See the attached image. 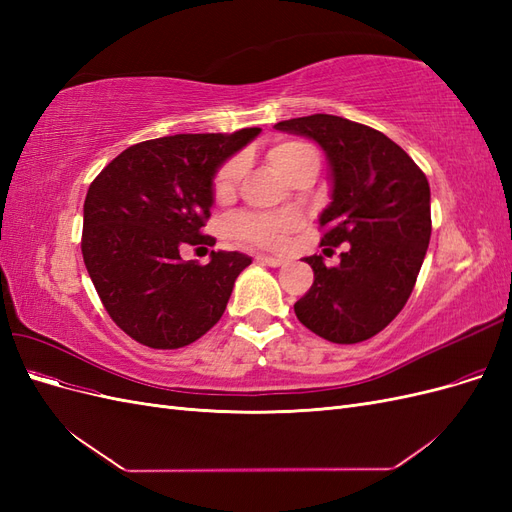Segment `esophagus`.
<instances>
[{"label":"esophagus","mask_w":512,"mask_h":512,"mask_svg":"<svg viewBox=\"0 0 512 512\" xmlns=\"http://www.w3.org/2000/svg\"><path fill=\"white\" fill-rule=\"evenodd\" d=\"M258 262H262V265H269V267H282L284 265V258H277V256H265V254H260L258 258H256Z\"/></svg>","instance_id":"esophagus-1"}]
</instances>
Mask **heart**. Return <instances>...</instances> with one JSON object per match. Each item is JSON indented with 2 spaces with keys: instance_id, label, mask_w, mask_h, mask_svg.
Returning <instances> with one entry per match:
<instances>
[{
  "instance_id": "heart-1",
  "label": "heart",
  "mask_w": 512,
  "mask_h": 512,
  "mask_svg": "<svg viewBox=\"0 0 512 512\" xmlns=\"http://www.w3.org/2000/svg\"><path fill=\"white\" fill-rule=\"evenodd\" d=\"M309 151H314V149L303 145V143L286 141V143L275 145L269 151L267 160L275 173L286 177L290 166ZM241 170H243L241 160H230L218 170V175H215V181H213L215 198L228 200L232 194H235L237 183L241 179ZM299 224H301L299 213H282V215L241 213V215H237V218H232L230 230H232V235H235L237 239H243V241H250V243L262 245V247H282L286 243L288 232L297 228Z\"/></svg>"
}]
</instances>
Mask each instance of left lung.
Instances as JSON below:
<instances>
[{"mask_svg": "<svg viewBox=\"0 0 512 512\" xmlns=\"http://www.w3.org/2000/svg\"><path fill=\"white\" fill-rule=\"evenodd\" d=\"M327 153L331 203L320 213L322 245L350 243L337 267L307 256L314 284L294 303L309 331L359 344L404 309L431 237V194L421 168L382 132L335 115L275 123Z\"/></svg>", "mask_w": 512, "mask_h": 512, "instance_id": "8db88e82", "label": "left lung"}]
</instances>
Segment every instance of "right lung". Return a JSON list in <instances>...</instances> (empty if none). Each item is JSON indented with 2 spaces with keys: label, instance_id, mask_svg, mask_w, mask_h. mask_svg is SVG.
<instances>
[{
  "label": "right lung",
  "instance_id": "1",
  "mask_svg": "<svg viewBox=\"0 0 512 512\" xmlns=\"http://www.w3.org/2000/svg\"><path fill=\"white\" fill-rule=\"evenodd\" d=\"M260 128L175 134L128 147L89 185L83 260L117 327L138 344L175 350L203 337L224 314L252 258L211 252L209 265L183 260L203 235L218 168Z\"/></svg>",
  "mask_w": 512,
  "mask_h": 512
}]
</instances>
